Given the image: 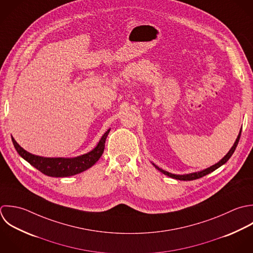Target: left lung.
Returning <instances> with one entry per match:
<instances>
[{
  "instance_id": "left-lung-1",
  "label": "left lung",
  "mask_w": 253,
  "mask_h": 253,
  "mask_svg": "<svg viewBox=\"0 0 253 253\" xmlns=\"http://www.w3.org/2000/svg\"><path fill=\"white\" fill-rule=\"evenodd\" d=\"M241 134H242V129H241L240 134H239V136H238V138H237V140H236L234 146L232 147V149L229 151V153H228L219 163H217L216 165H214V166H212V167H210V168H208V169H203V170H201V171L193 172V173H188V174H173V173L168 172V171H166V170L160 169L159 167H157V166L154 165V164H153V165H154L155 168H156L158 170H160L162 173H164V174H166V175H168V176H169V177L178 179V180H194V179H198V178L203 177V176H205V175L211 173L212 171L216 170L217 169H219L220 167H222L223 165H225V164L230 160V158L233 156V154H234V152H235V150H236V148H237V146H238V144H239V141H240V138H241Z\"/></svg>"
}]
</instances>
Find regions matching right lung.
<instances>
[{
  "label": "right lung",
  "instance_id": "1",
  "mask_svg": "<svg viewBox=\"0 0 253 253\" xmlns=\"http://www.w3.org/2000/svg\"><path fill=\"white\" fill-rule=\"evenodd\" d=\"M109 131L110 129L104 133L97 146L92 151L76 158H44L35 156L22 149L12 137L11 141L18 155L45 175L52 177H67L86 170L100 159L104 151V144Z\"/></svg>",
  "mask_w": 253,
  "mask_h": 253
}]
</instances>
